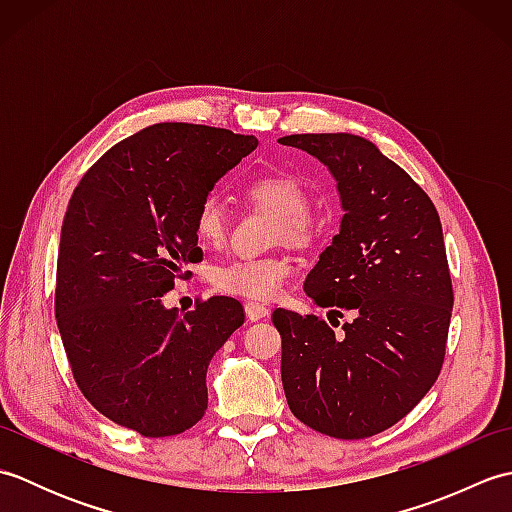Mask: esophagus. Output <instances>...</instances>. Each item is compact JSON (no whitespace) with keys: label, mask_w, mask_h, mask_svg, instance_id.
Wrapping results in <instances>:
<instances>
[{"label":"esophagus","mask_w":512,"mask_h":512,"mask_svg":"<svg viewBox=\"0 0 512 512\" xmlns=\"http://www.w3.org/2000/svg\"><path fill=\"white\" fill-rule=\"evenodd\" d=\"M244 310H246L248 321H259V319H266V317H268V308L262 306V303L248 301L246 306H244Z\"/></svg>","instance_id":"esophagus-1"}]
</instances>
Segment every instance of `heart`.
<instances>
[{"mask_svg":"<svg viewBox=\"0 0 512 512\" xmlns=\"http://www.w3.org/2000/svg\"><path fill=\"white\" fill-rule=\"evenodd\" d=\"M248 200L277 220L275 239L292 246H310L319 235V220L310 209V193L297 176L286 171L259 173L246 184ZM224 211L215 195L195 206L193 228L202 242L215 244L224 237ZM292 275L286 257L231 259L213 270V286L224 295L255 301H273Z\"/></svg>","mask_w":512,"mask_h":512,"instance_id":"1","label":"heart"}]
</instances>
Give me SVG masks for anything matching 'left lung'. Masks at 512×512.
I'll return each instance as SVG.
<instances>
[{"label":"left lung","instance_id":"left-lung-1","mask_svg":"<svg viewBox=\"0 0 512 512\" xmlns=\"http://www.w3.org/2000/svg\"><path fill=\"white\" fill-rule=\"evenodd\" d=\"M281 145L319 158L343 220L303 284L334 325L277 308L281 383L310 429L363 440L389 429L433 387L444 363L453 286L440 215L405 169L354 134H292Z\"/></svg>","mask_w":512,"mask_h":512}]
</instances>
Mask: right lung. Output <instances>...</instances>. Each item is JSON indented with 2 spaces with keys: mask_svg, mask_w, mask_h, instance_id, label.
I'll return each mask as SVG.
<instances>
[{
  "mask_svg": "<svg viewBox=\"0 0 512 512\" xmlns=\"http://www.w3.org/2000/svg\"><path fill=\"white\" fill-rule=\"evenodd\" d=\"M255 147L220 127H145L94 162L65 211L54 314L72 376L96 411L145 438L202 420L206 367L244 323L233 297L184 314L162 297L202 262L195 206Z\"/></svg>",
  "mask_w": 512,
  "mask_h": 512,
  "instance_id": "1",
  "label": "right lung"
}]
</instances>
